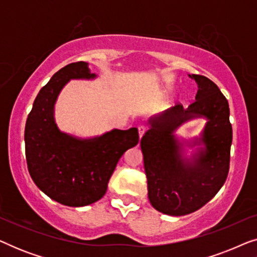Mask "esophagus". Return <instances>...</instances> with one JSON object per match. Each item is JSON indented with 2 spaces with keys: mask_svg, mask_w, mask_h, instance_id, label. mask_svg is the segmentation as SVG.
<instances>
[{
  "mask_svg": "<svg viewBox=\"0 0 257 257\" xmlns=\"http://www.w3.org/2000/svg\"><path fill=\"white\" fill-rule=\"evenodd\" d=\"M138 132H139V138L140 139H142V137L144 136V135H145V132H146V127H145V126H139V127H138Z\"/></svg>",
  "mask_w": 257,
  "mask_h": 257,
  "instance_id": "34e87169",
  "label": "esophagus"
}]
</instances>
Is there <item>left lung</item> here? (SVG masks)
<instances>
[{
    "instance_id": "obj_1",
    "label": "left lung",
    "mask_w": 257,
    "mask_h": 257,
    "mask_svg": "<svg viewBox=\"0 0 257 257\" xmlns=\"http://www.w3.org/2000/svg\"><path fill=\"white\" fill-rule=\"evenodd\" d=\"M189 77L198 84L194 103L187 108L175 105L151 117L150 128L140 140L151 205L172 216L206 205L222 187L229 171L233 130L228 100L207 77ZM194 118L206 120L199 136L178 137L177 130ZM188 149L192 150L191 156Z\"/></svg>"
}]
</instances>
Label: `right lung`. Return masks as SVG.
<instances>
[{
  "label": "right lung",
  "mask_w": 257,
  "mask_h": 257,
  "mask_svg": "<svg viewBox=\"0 0 257 257\" xmlns=\"http://www.w3.org/2000/svg\"><path fill=\"white\" fill-rule=\"evenodd\" d=\"M97 77L86 62L58 70L40 90L26 122L30 177L44 194L64 206L83 207L103 198L119 159L139 142L136 127L112 128L86 138L58 127L55 106L64 86L72 79L94 80Z\"/></svg>",
  "instance_id": "1"
}]
</instances>
